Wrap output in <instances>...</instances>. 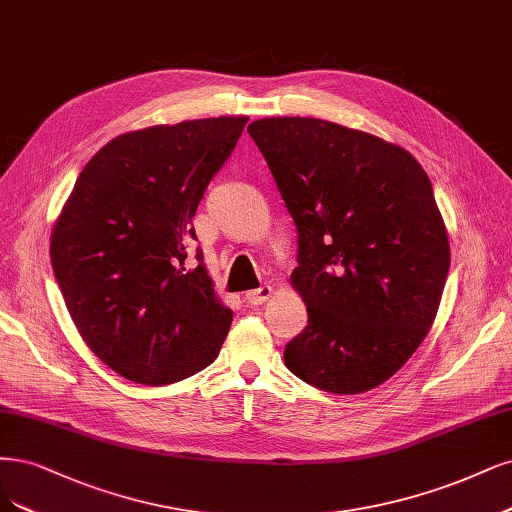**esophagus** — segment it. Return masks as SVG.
I'll return each instance as SVG.
<instances>
[{"mask_svg":"<svg viewBox=\"0 0 512 512\" xmlns=\"http://www.w3.org/2000/svg\"><path fill=\"white\" fill-rule=\"evenodd\" d=\"M271 294H273L271 286H260L258 290L245 292V303H248V305H262L264 301H269Z\"/></svg>","mask_w":512,"mask_h":512,"instance_id":"1","label":"esophagus"}]
</instances>
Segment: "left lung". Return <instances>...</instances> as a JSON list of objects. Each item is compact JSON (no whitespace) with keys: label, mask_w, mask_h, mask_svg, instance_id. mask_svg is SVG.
I'll return each instance as SVG.
<instances>
[{"label":"left lung","mask_w":512,"mask_h":512,"mask_svg":"<svg viewBox=\"0 0 512 512\" xmlns=\"http://www.w3.org/2000/svg\"><path fill=\"white\" fill-rule=\"evenodd\" d=\"M298 233L292 284L307 326L284 362L305 383L362 394L426 339L449 239L426 171L394 144L317 118L248 127Z\"/></svg>","instance_id":"8db88e82"}]
</instances>
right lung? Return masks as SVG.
<instances>
[{"label":"right lung","instance_id":"obj_1","mask_svg":"<svg viewBox=\"0 0 512 512\" xmlns=\"http://www.w3.org/2000/svg\"><path fill=\"white\" fill-rule=\"evenodd\" d=\"M248 116L125 133L78 175L50 241L69 315L120 377L167 385L218 358L233 322L211 288L192 218Z\"/></svg>","mask_w":512,"mask_h":512}]
</instances>
